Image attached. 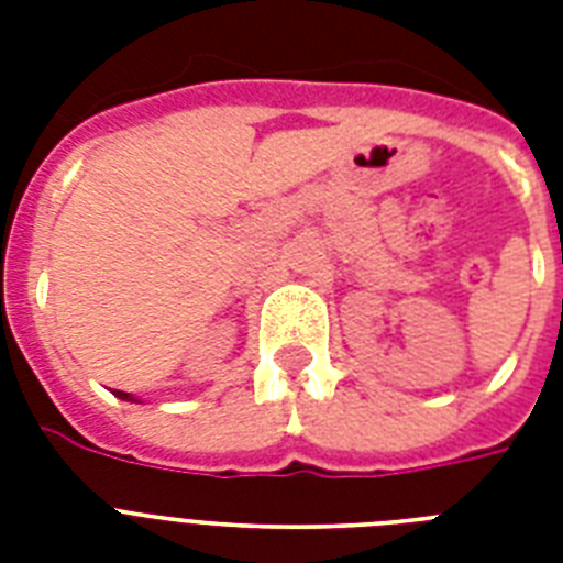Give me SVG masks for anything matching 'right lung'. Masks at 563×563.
I'll use <instances>...</instances> for the list:
<instances>
[{"label": "right lung", "mask_w": 563, "mask_h": 563, "mask_svg": "<svg viewBox=\"0 0 563 563\" xmlns=\"http://www.w3.org/2000/svg\"><path fill=\"white\" fill-rule=\"evenodd\" d=\"M117 397H119V400H128V402H140L134 394H128V391H117Z\"/></svg>", "instance_id": "add662e5"}]
</instances>
